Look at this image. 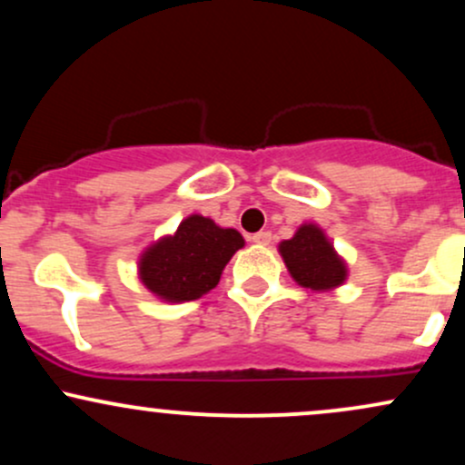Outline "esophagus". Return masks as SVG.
Here are the masks:
<instances>
[{"label": "esophagus", "instance_id": "1", "mask_svg": "<svg viewBox=\"0 0 465 465\" xmlns=\"http://www.w3.org/2000/svg\"><path fill=\"white\" fill-rule=\"evenodd\" d=\"M251 240H253L255 244H262V247H266V244L271 242V233L269 232H258V233H253V236H251Z\"/></svg>", "mask_w": 465, "mask_h": 465}]
</instances>
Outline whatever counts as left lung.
<instances>
[{"label":"left lung","instance_id":"1","mask_svg":"<svg viewBox=\"0 0 465 465\" xmlns=\"http://www.w3.org/2000/svg\"><path fill=\"white\" fill-rule=\"evenodd\" d=\"M277 251L288 273L302 288L325 292L343 286L348 280V262L317 223H303L295 236L277 244Z\"/></svg>","mask_w":465,"mask_h":465}]
</instances>
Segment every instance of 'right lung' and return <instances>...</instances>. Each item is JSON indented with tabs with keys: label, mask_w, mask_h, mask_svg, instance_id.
<instances>
[{
	"label": "right lung",
	"mask_w": 465,
	"mask_h": 465,
	"mask_svg": "<svg viewBox=\"0 0 465 465\" xmlns=\"http://www.w3.org/2000/svg\"><path fill=\"white\" fill-rule=\"evenodd\" d=\"M244 247V238L212 218L190 214L177 232L165 233L142 251L137 277L148 292L168 303L199 300L221 282L232 255Z\"/></svg>",
	"instance_id": "right-lung-1"
}]
</instances>
